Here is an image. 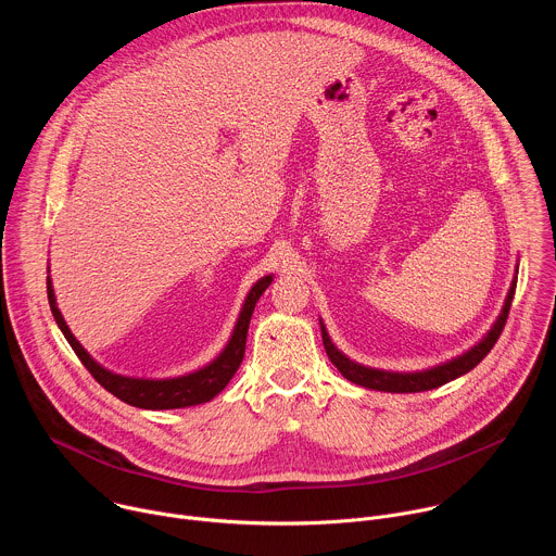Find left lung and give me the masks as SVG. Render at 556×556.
I'll use <instances>...</instances> for the list:
<instances>
[{
	"label": "left lung",
	"instance_id": "1",
	"mask_svg": "<svg viewBox=\"0 0 556 556\" xmlns=\"http://www.w3.org/2000/svg\"><path fill=\"white\" fill-rule=\"evenodd\" d=\"M515 288H517V277L510 283V290L506 294L504 307L497 316V321L493 324V328L486 332V337L478 343L472 345L470 350H466L464 354L440 363L435 367L422 369V371H387V369H376V367H365L352 358H348L330 339L324 321L321 324V337H324V345L326 352L330 356V361L334 363V367L352 382L367 387V389H376V391H389V393H416V391H429L435 387H442L448 380H455L459 376H464L466 371H470L475 365H480L484 361V356L493 350V345L497 343L506 319H508V312H510V303L515 296Z\"/></svg>",
	"mask_w": 556,
	"mask_h": 556
}]
</instances>
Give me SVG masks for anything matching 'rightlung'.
<instances>
[{
	"mask_svg": "<svg viewBox=\"0 0 556 556\" xmlns=\"http://www.w3.org/2000/svg\"><path fill=\"white\" fill-rule=\"evenodd\" d=\"M48 273H50V268H48ZM270 281H273V275H266L249 290L244 305L240 309V316H237V321H235L232 334H230L228 343L224 345V350L208 365H204L191 374L174 376V378H136V376H123V374L110 371L108 367L97 363L88 354V350L78 343L74 339V334L70 332L61 309L56 307V296H54L50 275H48V301H50V309H52V316H54L59 330L67 339V343L74 350V354L78 356V361L88 367V371L97 378V382L101 387H105L123 403L138 407V409H153V412L182 409V407H193V405L213 401L215 395L228 384V380L235 376L237 367H240V363L244 358L247 334H249L255 303L266 292Z\"/></svg>",
	"mask_w": 556,
	"mask_h": 556,
	"instance_id": "1",
	"label": "right lung"
}]
</instances>
